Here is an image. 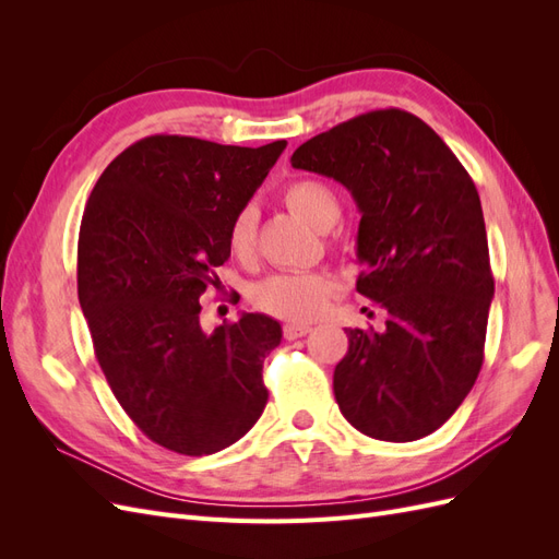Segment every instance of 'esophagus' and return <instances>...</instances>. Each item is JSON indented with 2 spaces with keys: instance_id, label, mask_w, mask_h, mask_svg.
<instances>
[{
  "instance_id": "obj_1",
  "label": "esophagus",
  "mask_w": 559,
  "mask_h": 559,
  "mask_svg": "<svg viewBox=\"0 0 559 559\" xmlns=\"http://www.w3.org/2000/svg\"><path fill=\"white\" fill-rule=\"evenodd\" d=\"M312 331L310 324H302V321H289V324H284V337L286 341H296V337L308 335Z\"/></svg>"
}]
</instances>
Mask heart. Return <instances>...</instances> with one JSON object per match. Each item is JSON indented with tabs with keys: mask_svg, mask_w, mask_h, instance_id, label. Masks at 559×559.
<instances>
[{
	"mask_svg": "<svg viewBox=\"0 0 559 559\" xmlns=\"http://www.w3.org/2000/svg\"><path fill=\"white\" fill-rule=\"evenodd\" d=\"M284 205L294 214L317 228L331 230L341 218V198L331 183L306 177L292 181L282 191ZM257 228L259 214L253 205H245L235 212L228 226V249L238 261L249 263L257 253ZM333 294V280L324 273H308V270H292V273H275L251 286L249 298L259 310L282 319H312L326 306Z\"/></svg>",
	"mask_w": 559,
	"mask_h": 559,
	"instance_id": "b5f03b06",
	"label": "heart"
}]
</instances>
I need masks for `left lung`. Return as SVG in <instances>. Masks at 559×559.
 I'll return each instance as SVG.
<instances>
[{
	"instance_id": "1",
	"label": "left lung",
	"mask_w": 559,
	"mask_h": 559,
	"mask_svg": "<svg viewBox=\"0 0 559 559\" xmlns=\"http://www.w3.org/2000/svg\"><path fill=\"white\" fill-rule=\"evenodd\" d=\"M292 165L341 181L361 212L357 292L384 329H345L333 394L354 429L408 443L443 427L483 366L495 277L476 183L403 109H378L300 144Z\"/></svg>"
}]
</instances>
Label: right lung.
<instances>
[{"label": "right lung", "instance_id": "add662e5", "mask_svg": "<svg viewBox=\"0 0 559 559\" xmlns=\"http://www.w3.org/2000/svg\"><path fill=\"white\" fill-rule=\"evenodd\" d=\"M284 148L154 134L107 165L83 212L76 282L97 364L140 431L173 452L233 445L267 403L280 321L245 312L205 333L200 296L222 284L230 218Z\"/></svg>", "mask_w": 559, "mask_h": 559}]
</instances>
